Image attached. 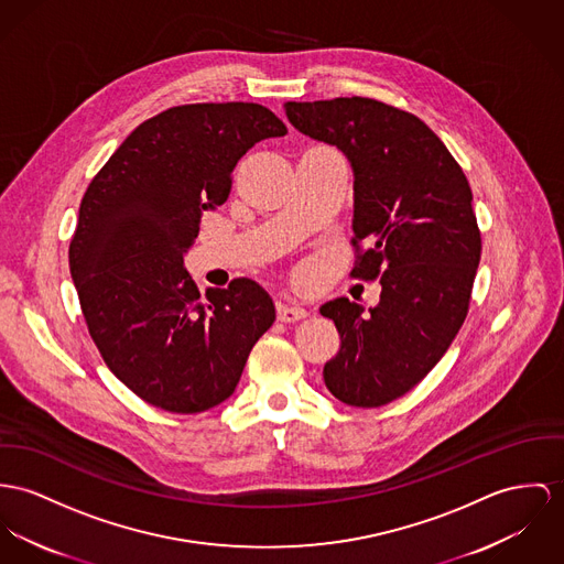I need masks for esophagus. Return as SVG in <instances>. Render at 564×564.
<instances>
[{"label":"esophagus","mask_w":564,"mask_h":564,"mask_svg":"<svg viewBox=\"0 0 564 564\" xmlns=\"http://www.w3.org/2000/svg\"><path fill=\"white\" fill-rule=\"evenodd\" d=\"M276 315H279L281 322L290 324V322L304 319V317H306V311H304L303 306H296V304H279V306H276Z\"/></svg>","instance_id":"1"}]
</instances>
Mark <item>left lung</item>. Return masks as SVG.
I'll return each mask as SVG.
<instances>
[{
	"label": "left lung",
	"instance_id": "1",
	"mask_svg": "<svg viewBox=\"0 0 564 564\" xmlns=\"http://www.w3.org/2000/svg\"><path fill=\"white\" fill-rule=\"evenodd\" d=\"M285 113L294 129L346 154L351 276L382 285L369 313L347 299L322 304L341 337L324 365L326 389L354 408L387 405L434 369L468 315L480 261L470 184L434 130L387 102H285Z\"/></svg>",
	"mask_w": 564,
	"mask_h": 564
}]
</instances>
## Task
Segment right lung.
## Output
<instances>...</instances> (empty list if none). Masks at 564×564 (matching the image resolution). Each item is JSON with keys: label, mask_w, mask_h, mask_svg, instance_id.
I'll return each mask as SVG.
<instances>
[{"label": "right lung", "mask_w": 564, "mask_h": 564, "mask_svg": "<svg viewBox=\"0 0 564 564\" xmlns=\"http://www.w3.org/2000/svg\"><path fill=\"white\" fill-rule=\"evenodd\" d=\"M285 124L256 102L172 107L130 132L94 175L68 261L87 330L145 403L197 414L223 403L274 322L251 279L199 290L184 253L202 210L227 202L236 163Z\"/></svg>", "instance_id": "right-lung-1"}]
</instances>
